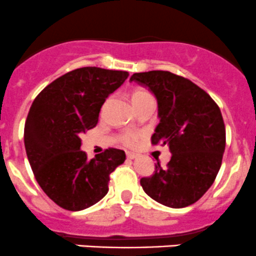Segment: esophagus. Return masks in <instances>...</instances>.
Returning <instances> with one entry per match:
<instances>
[{
	"mask_svg": "<svg viewBox=\"0 0 256 256\" xmlns=\"http://www.w3.org/2000/svg\"><path fill=\"white\" fill-rule=\"evenodd\" d=\"M127 158H128V159H134V158H136V154L133 153V152H127Z\"/></svg>",
	"mask_w": 256,
	"mask_h": 256,
	"instance_id": "obj_1",
	"label": "esophagus"
}]
</instances>
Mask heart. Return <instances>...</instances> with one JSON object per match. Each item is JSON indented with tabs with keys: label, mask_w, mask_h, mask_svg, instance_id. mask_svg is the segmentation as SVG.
I'll list each match as a JSON object with an SVG mask.
<instances>
[{
	"label": "heart",
	"mask_w": 256,
	"mask_h": 256,
	"mask_svg": "<svg viewBox=\"0 0 256 256\" xmlns=\"http://www.w3.org/2000/svg\"><path fill=\"white\" fill-rule=\"evenodd\" d=\"M130 97H132V102H133L134 107H136L138 103L143 102V100H146V98H150L152 96L144 90H134L133 92H132ZM136 139H138V133H134V132H126V133H123L122 136H120L122 143L128 146H133V144L136 142Z\"/></svg>",
	"instance_id": "obj_1"
}]
</instances>
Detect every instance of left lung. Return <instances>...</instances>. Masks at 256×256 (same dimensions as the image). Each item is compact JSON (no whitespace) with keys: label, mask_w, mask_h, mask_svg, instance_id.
I'll return each instance as SVG.
<instances>
[{"label":"left lung","mask_w":256,"mask_h":256,"mask_svg":"<svg viewBox=\"0 0 256 256\" xmlns=\"http://www.w3.org/2000/svg\"><path fill=\"white\" fill-rule=\"evenodd\" d=\"M132 82L146 86L158 102L159 124L152 144L169 146L166 168L140 179L143 190L169 208L198 202L214 183L225 150L222 112L210 96L186 78L168 70L134 73Z\"/></svg>","instance_id":"8db88e82"}]
</instances>
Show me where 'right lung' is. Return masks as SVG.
Segmentation results:
<instances>
[{
    "mask_svg": "<svg viewBox=\"0 0 256 256\" xmlns=\"http://www.w3.org/2000/svg\"><path fill=\"white\" fill-rule=\"evenodd\" d=\"M126 70L83 67L53 80L36 97L24 124V148L37 183L57 206L83 210L108 193L126 153L108 148L88 159L80 134L96 127L100 108L128 78Z\"/></svg>",
    "mask_w": 256,
    "mask_h": 256,
    "instance_id": "obj_1",
    "label": "right lung"
}]
</instances>
